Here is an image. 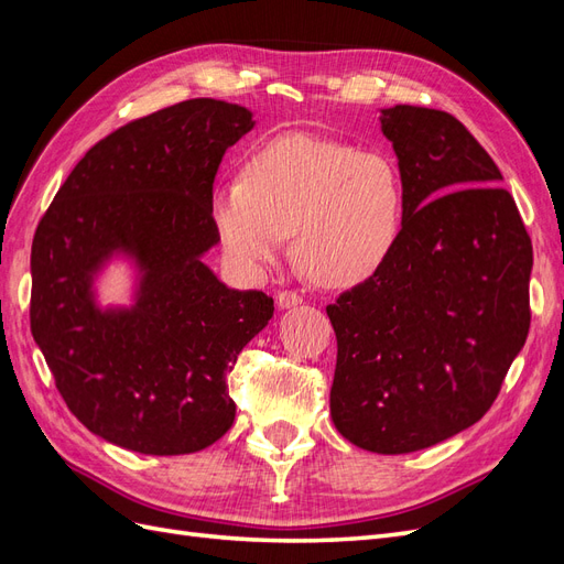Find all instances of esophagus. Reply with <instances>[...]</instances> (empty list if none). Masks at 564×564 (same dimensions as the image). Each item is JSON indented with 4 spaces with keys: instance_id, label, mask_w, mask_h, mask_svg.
I'll return each instance as SVG.
<instances>
[{
    "instance_id": "1",
    "label": "esophagus",
    "mask_w": 564,
    "mask_h": 564,
    "mask_svg": "<svg viewBox=\"0 0 564 564\" xmlns=\"http://www.w3.org/2000/svg\"><path fill=\"white\" fill-rule=\"evenodd\" d=\"M303 303V296L299 292H289V289H284V292L278 294V305L284 311V308H296V305Z\"/></svg>"
}]
</instances>
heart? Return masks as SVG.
<instances>
[{
  "label": "heart",
  "instance_id": "obj_1",
  "mask_svg": "<svg viewBox=\"0 0 564 564\" xmlns=\"http://www.w3.org/2000/svg\"><path fill=\"white\" fill-rule=\"evenodd\" d=\"M214 226L232 268L261 275L294 232V253L327 286L369 280L395 251L404 218L400 166L383 152L311 133L256 148L242 176L214 191Z\"/></svg>",
  "mask_w": 564,
  "mask_h": 564
}]
</instances>
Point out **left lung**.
Here are the masks:
<instances>
[{"label":"left lung","mask_w":564,"mask_h":564,"mask_svg":"<svg viewBox=\"0 0 564 564\" xmlns=\"http://www.w3.org/2000/svg\"><path fill=\"white\" fill-rule=\"evenodd\" d=\"M404 218L381 270L336 303L332 419L377 454L433 447L480 421L529 334L532 240L499 166L445 110H381Z\"/></svg>","instance_id":"8db88e82"}]
</instances>
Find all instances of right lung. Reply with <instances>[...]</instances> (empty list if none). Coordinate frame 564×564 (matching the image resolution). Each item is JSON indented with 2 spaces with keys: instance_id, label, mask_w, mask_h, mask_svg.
<instances>
[{
  "instance_id": "add662e5",
  "label": "right lung",
  "mask_w": 564,
  "mask_h": 564,
  "mask_svg": "<svg viewBox=\"0 0 564 564\" xmlns=\"http://www.w3.org/2000/svg\"><path fill=\"white\" fill-rule=\"evenodd\" d=\"M251 112L183 100L119 127L70 172L32 240L30 329L67 409L117 447L193 454L235 421L228 373L272 317L202 263L220 237L214 178ZM115 250L144 278L133 310L98 312L93 272Z\"/></svg>"
}]
</instances>
